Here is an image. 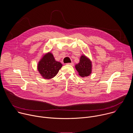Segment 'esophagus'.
Returning <instances> with one entry per match:
<instances>
[{
	"label": "esophagus",
	"mask_w": 133,
	"mask_h": 133,
	"mask_svg": "<svg viewBox=\"0 0 133 133\" xmlns=\"http://www.w3.org/2000/svg\"><path fill=\"white\" fill-rule=\"evenodd\" d=\"M67 65H71V66H73L74 65V63H67L66 64Z\"/></svg>",
	"instance_id": "esophagus-1"
}]
</instances>
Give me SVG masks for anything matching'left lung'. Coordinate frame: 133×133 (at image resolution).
Wrapping results in <instances>:
<instances>
[{
	"label": "left lung",
	"mask_w": 133,
	"mask_h": 133,
	"mask_svg": "<svg viewBox=\"0 0 133 133\" xmlns=\"http://www.w3.org/2000/svg\"><path fill=\"white\" fill-rule=\"evenodd\" d=\"M75 68L81 77L83 78L87 77L92 72V62L88 57L82 55L80 57L79 62L75 65Z\"/></svg>",
	"instance_id": "obj_1"
}]
</instances>
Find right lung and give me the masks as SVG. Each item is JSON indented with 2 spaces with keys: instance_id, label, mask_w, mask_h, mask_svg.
I'll use <instances>...</instances> for the list:
<instances>
[{
  "instance_id": "add662e5",
  "label": "right lung",
  "mask_w": 133,
  "mask_h": 133,
  "mask_svg": "<svg viewBox=\"0 0 133 133\" xmlns=\"http://www.w3.org/2000/svg\"><path fill=\"white\" fill-rule=\"evenodd\" d=\"M63 65L56 61L50 52L43 55L37 65V69L41 76L46 79L54 78L58 74Z\"/></svg>"
}]
</instances>
